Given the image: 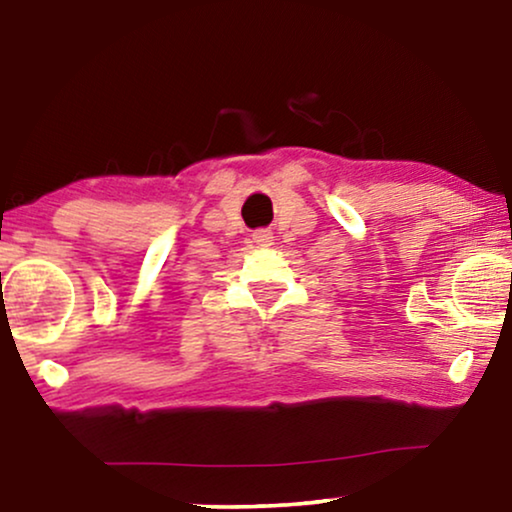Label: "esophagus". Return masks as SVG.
Returning <instances> with one entry per match:
<instances>
[{"label":"esophagus","instance_id":"34e87169","mask_svg":"<svg viewBox=\"0 0 512 512\" xmlns=\"http://www.w3.org/2000/svg\"><path fill=\"white\" fill-rule=\"evenodd\" d=\"M254 242L258 244V247H272V233L268 228H258V230H254Z\"/></svg>","mask_w":512,"mask_h":512}]
</instances>
